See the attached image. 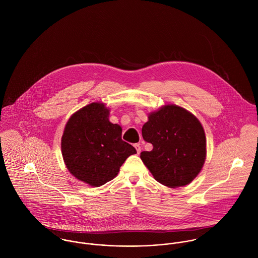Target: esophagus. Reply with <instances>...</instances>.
Returning <instances> with one entry per match:
<instances>
[{"label":"esophagus","mask_w":258,"mask_h":258,"mask_svg":"<svg viewBox=\"0 0 258 258\" xmlns=\"http://www.w3.org/2000/svg\"><path fill=\"white\" fill-rule=\"evenodd\" d=\"M134 147H135L136 151H137V154H140V153H141V146H140V144H135Z\"/></svg>","instance_id":"34e87169"}]
</instances>
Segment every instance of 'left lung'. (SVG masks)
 <instances>
[{"label":"left lung","mask_w":258,"mask_h":258,"mask_svg":"<svg viewBox=\"0 0 258 258\" xmlns=\"http://www.w3.org/2000/svg\"><path fill=\"white\" fill-rule=\"evenodd\" d=\"M143 139L153 145L140 157L155 180L170 187L189 184L206 160V135L200 121L177 105H166L149 115Z\"/></svg>","instance_id":"1"}]
</instances>
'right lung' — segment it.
I'll use <instances>...</instances> for the list:
<instances>
[{
    "label": "right lung",
    "mask_w": 258,
    "mask_h": 258,
    "mask_svg": "<svg viewBox=\"0 0 258 258\" xmlns=\"http://www.w3.org/2000/svg\"><path fill=\"white\" fill-rule=\"evenodd\" d=\"M109 109L94 102L70 118L61 138V153L69 171L92 186L111 181L136 149L122 140V128L112 124Z\"/></svg>",
    "instance_id": "1"
}]
</instances>
